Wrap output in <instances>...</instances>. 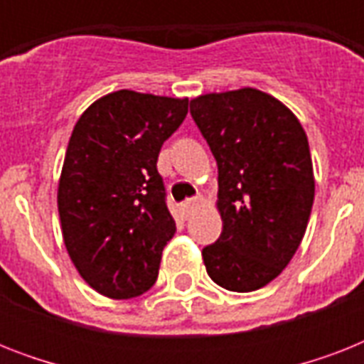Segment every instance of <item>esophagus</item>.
I'll return each mask as SVG.
<instances>
[{
    "mask_svg": "<svg viewBox=\"0 0 364 364\" xmlns=\"http://www.w3.org/2000/svg\"><path fill=\"white\" fill-rule=\"evenodd\" d=\"M198 204H200V196H193V198H187L185 202H181L179 210H181L183 217L191 215V213L196 210V205H198Z\"/></svg>",
    "mask_w": 364,
    "mask_h": 364,
    "instance_id": "esophagus-1",
    "label": "esophagus"
}]
</instances>
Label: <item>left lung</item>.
I'll list each match as a JSON object with an SVG mask.
<instances>
[{
  "label": "left lung",
  "instance_id": "1",
  "mask_svg": "<svg viewBox=\"0 0 364 364\" xmlns=\"http://www.w3.org/2000/svg\"><path fill=\"white\" fill-rule=\"evenodd\" d=\"M219 170L223 232L202 249L217 285L249 293L282 274L304 238L314 205L308 137L268 94L242 88L191 102Z\"/></svg>",
  "mask_w": 364,
  "mask_h": 364
}]
</instances>
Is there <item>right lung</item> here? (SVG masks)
Listing matches in <instances>:
<instances>
[{
  "label": "right lung",
  "instance_id": "add662e5",
  "mask_svg": "<svg viewBox=\"0 0 364 364\" xmlns=\"http://www.w3.org/2000/svg\"><path fill=\"white\" fill-rule=\"evenodd\" d=\"M187 113L188 100L119 90L73 128L58 185L62 234L82 279L109 299L139 296L159 277L177 228L156 160Z\"/></svg>",
  "mask_w": 364,
  "mask_h": 364
}]
</instances>
